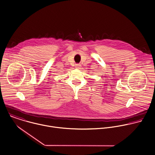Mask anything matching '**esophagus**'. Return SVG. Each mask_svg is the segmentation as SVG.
I'll use <instances>...</instances> for the list:
<instances>
[{"mask_svg":"<svg viewBox=\"0 0 155 155\" xmlns=\"http://www.w3.org/2000/svg\"><path fill=\"white\" fill-rule=\"evenodd\" d=\"M81 66V64H75V68H80Z\"/></svg>","mask_w":155,"mask_h":155,"instance_id":"obj_1","label":"esophagus"}]
</instances>
